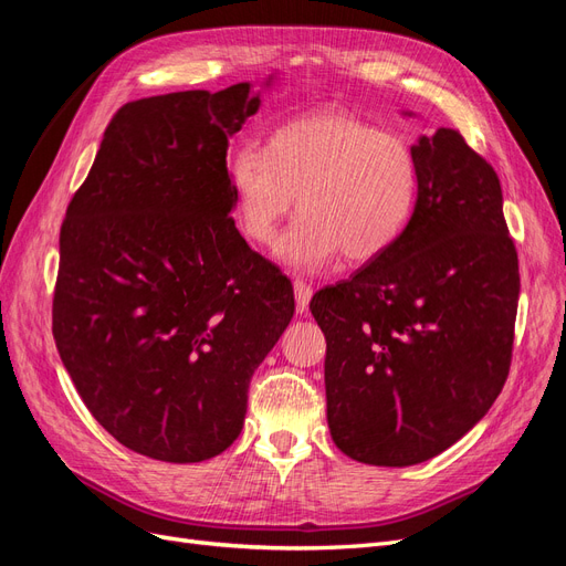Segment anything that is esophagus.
Masks as SVG:
<instances>
[{
    "label": "esophagus",
    "instance_id": "1",
    "mask_svg": "<svg viewBox=\"0 0 566 566\" xmlns=\"http://www.w3.org/2000/svg\"><path fill=\"white\" fill-rule=\"evenodd\" d=\"M295 300H297V312H306V306H310V300L314 295V287L304 281H295Z\"/></svg>",
    "mask_w": 566,
    "mask_h": 566
}]
</instances>
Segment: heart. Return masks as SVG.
<instances>
[{"label":"heart","mask_w":566,"mask_h":566,"mask_svg":"<svg viewBox=\"0 0 566 566\" xmlns=\"http://www.w3.org/2000/svg\"><path fill=\"white\" fill-rule=\"evenodd\" d=\"M235 217L248 241L271 248L281 224L302 214L281 245L302 271L333 262H370L387 252L413 217L420 191L416 150L347 111H316L269 136L264 153L243 146L229 163Z\"/></svg>","instance_id":"obj_1"}]
</instances>
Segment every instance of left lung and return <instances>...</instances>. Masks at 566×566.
I'll return each mask as SVG.
<instances>
[{
    "instance_id": "obj_1",
    "label": "left lung",
    "mask_w": 566,
    "mask_h": 566,
    "mask_svg": "<svg viewBox=\"0 0 566 566\" xmlns=\"http://www.w3.org/2000/svg\"><path fill=\"white\" fill-rule=\"evenodd\" d=\"M420 191L387 252L318 290L335 447L406 468L447 451L486 416L512 361L517 250L495 169L462 134L413 144Z\"/></svg>"
}]
</instances>
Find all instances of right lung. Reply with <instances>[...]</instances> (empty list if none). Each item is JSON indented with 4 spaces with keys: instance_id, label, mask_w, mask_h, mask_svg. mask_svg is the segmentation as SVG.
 I'll use <instances>...</instances> for the list:
<instances>
[{
    "instance_id": "obj_1",
    "label": "right lung",
    "mask_w": 566,
    "mask_h": 566,
    "mask_svg": "<svg viewBox=\"0 0 566 566\" xmlns=\"http://www.w3.org/2000/svg\"><path fill=\"white\" fill-rule=\"evenodd\" d=\"M256 108L248 82L129 101L67 202L56 349L96 422L148 458L227 451L295 314L293 283L229 214V139Z\"/></svg>"
}]
</instances>
